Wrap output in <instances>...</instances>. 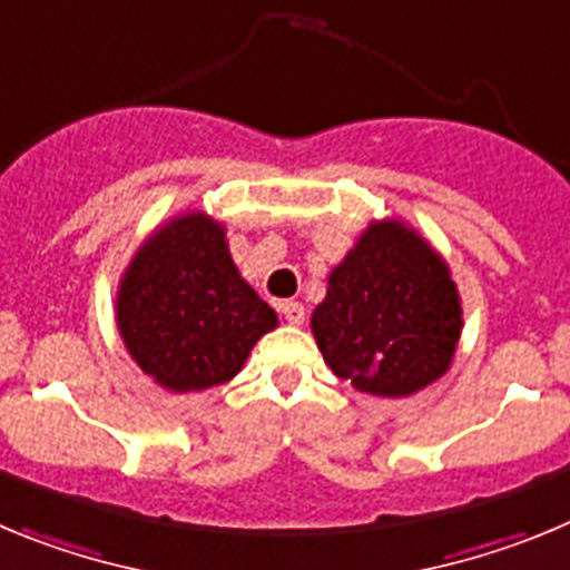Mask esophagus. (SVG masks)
Segmentation results:
<instances>
[{
	"instance_id": "1",
	"label": "esophagus",
	"mask_w": 570,
	"mask_h": 570,
	"mask_svg": "<svg viewBox=\"0 0 570 570\" xmlns=\"http://www.w3.org/2000/svg\"><path fill=\"white\" fill-rule=\"evenodd\" d=\"M281 315L286 317V323H292V326H301V323H304V306L297 304V301H284V304H281Z\"/></svg>"
}]
</instances>
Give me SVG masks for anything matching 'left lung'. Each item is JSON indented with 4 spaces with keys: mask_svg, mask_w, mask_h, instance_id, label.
<instances>
[{
    "mask_svg": "<svg viewBox=\"0 0 570 570\" xmlns=\"http://www.w3.org/2000/svg\"><path fill=\"white\" fill-rule=\"evenodd\" d=\"M463 330L449 264L403 222H372L330 273L312 335L337 377L377 397H409L451 366Z\"/></svg>",
    "mask_w": 570,
    "mask_h": 570,
    "instance_id": "1",
    "label": "left lung"
}]
</instances>
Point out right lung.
I'll list each match as a JSON object with an SVG mask.
<instances>
[{"instance_id": "obj_1", "label": "right lung", "mask_w": 570, "mask_h": 570, "mask_svg": "<svg viewBox=\"0 0 570 570\" xmlns=\"http://www.w3.org/2000/svg\"><path fill=\"white\" fill-rule=\"evenodd\" d=\"M116 323L132 361L170 392L233 381L278 315L240 278L227 229L184 213L138 247L121 275Z\"/></svg>"}]
</instances>
